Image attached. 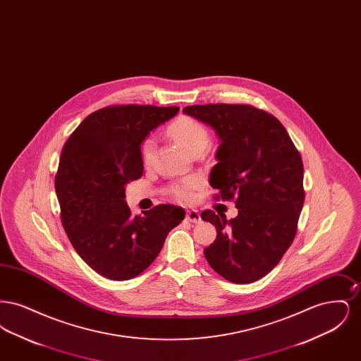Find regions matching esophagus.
Instances as JSON below:
<instances>
[{
	"instance_id": "1",
	"label": "esophagus",
	"mask_w": 361,
	"mask_h": 361,
	"mask_svg": "<svg viewBox=\"0 0 361 361\" xmlns=\"http://www.w3.org/2000/svg\"><path fill=\"white\" fill-rule=\"evenodd\" d=\"M187 219L189 222H193V224H199L202 221V216L199 214L197 209H188L187 211Z\"/></svg>"
}]
</instances>
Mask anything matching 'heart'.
<instances>
[{"mask_svg":"<svg viewBox=\"0 0 361 361\" xmlns=\"http://www.w3.org/2000/svg\"><path fill=\"white\" fill-rule=\"evenodd\" d=\"M169 134L176 142H178L189 153L204 152L209 143V131L206 124L192 116L181 115L169 124ZM154 153V140L147 137L142 145V158L145 164H150ZM196 187V180L189 178L184 181L180 187L176 188V196L180 200L187 202L192 196V190Z\"/></svg>","mask_w":361,"mask_h":361,"instance_id":"obj_1","label":"heart"}]
</instances>
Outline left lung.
I'll list each match as a JSON object with an SVG mask.
<instances>
[{
	"mask_svg": "<svg viewBox=\"0 0 361 361\" xmlns=\"http://www.w3.org/2000/svg\"><path fill=\"white\" fill-rule=\"evenodd\" d=\"M184 114L212 127L221 139L209 174L216 200H233L230 221L212 209L216 240L204 249L211 268L237 284L269 274L291 246L305 203L303 161L274 115L246 104L185 106Z\"/></svg>",
	"mask_w": 361,
	"mask_h": 361,
	"instance_id": "obj_1",
	"label": "left lung"
}]
</instances>
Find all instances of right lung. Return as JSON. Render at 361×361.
I'll use <instances>...</instances> for the list:
<instances>
[{
	"label": "right lung",
	"mask_w": 361,
	"mask_h": 361,
	"mask_svg": "<svg viewBox=\"0 0 361 361\" xmlns=\"http://www.w3.org/2000/svg\"><path fill=\"white\" fill-rule=\"evenodd\" d=\"M178 109L106 106L85 118L62 149L55 176L61 221L78 256L106 279L140 275L185 216L172 204L133 215L124 200L126 185L143 174L142 142Z\"/></svg>",
	"instance_id": "1"
}]
</instances>
